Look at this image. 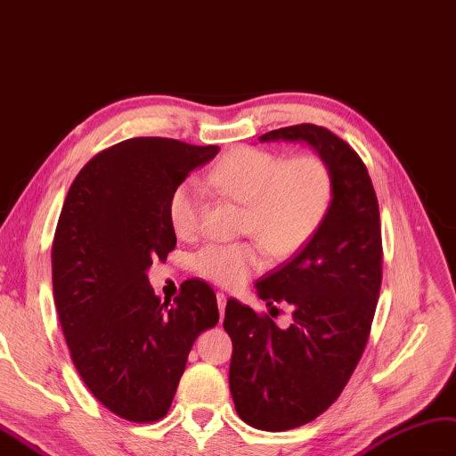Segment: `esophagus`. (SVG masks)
Listing matches in <instances>:
<instances>
[{
    "label": "esophagus",
    "instance_id": "34e87169",
    "mask_svg": "<svg viewBox=\"0 0 456 456\" xmlns=\"http://www.w3.org/2000/svg\"><path fill=\"white\" fill-rule=\"evenodd\" d=\"M217 306H219L221 318H224V312H225V306H227V297L224 293H217Z\"/></svg>",
    "mask_w": 456,
    "mask_h": 456
}]
</instances>
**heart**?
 I'll return each instance as SVG.
<instances>
[{
    "instance_id": "1",
    "label": "heart",
    "mask_w": 456,
    "mask_h": 456,
    "mask_svg": "<svg viewBox=\"0 0 456 456\" xmlns=\"http://www.w3.org/2000/svg\"><path fill=\"white\" fill-rule=\"evenodd\" d=\"M217 192L247 206L244 235L254 242L209 244L194 256L202 277L240 289L265 267V248L275 258L297 254L316 235L333 200L331 171L320 156L283 158L270 150L235 148L208 175ZM204 191L196 179L175 186L167 202L169 225L179 239L200 231Z\"/></svg>"
}]
</instances>
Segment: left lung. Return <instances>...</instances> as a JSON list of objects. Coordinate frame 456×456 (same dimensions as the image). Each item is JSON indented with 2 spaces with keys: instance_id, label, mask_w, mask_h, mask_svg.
<instances>
[{
  "instance_id": "left-lung-1",
  "label": "left lung",
  "mask_w": 456,
  "mask_h": 456,
  "mask_svg": "<svg viewBox=\"0 0 456 456\" xmlns=\"http://www.w3.org/2000/svg\"><path fill=\"white\" fill-rule=\"evenodd\" d=\"M275 140L316 150L331 171L333 200L306 247L256 283L267 306L293 308L287 330L227 300L229 389L237 414L264 431L305 426L337 401L364 353L381 287L379 206L364 161L312 123L260 136V142Z\"/></svg>"
}]
</instances>
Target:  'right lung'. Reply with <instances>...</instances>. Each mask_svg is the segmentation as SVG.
Masks as SVG:
<instances>
[{"label": "right lung", "mask_w": 456, "mask_h": 456, "mask_svg": "<svg viewBox=\"0 0 456 456\" xmlns=\"http://www.w3.org/2000/svg\"><path fill=\"white\" fill-rule=\"evenodd\" d=\"M217 146L131 138L80 169L52 247L57 316L90 393L128 422L167 414L196 337L219 322L214 289L189 279L163 302L150 287L151 260L177 244L167 202Z\"/></svg>", "instance_id": "obj_1"}]
</instances>
